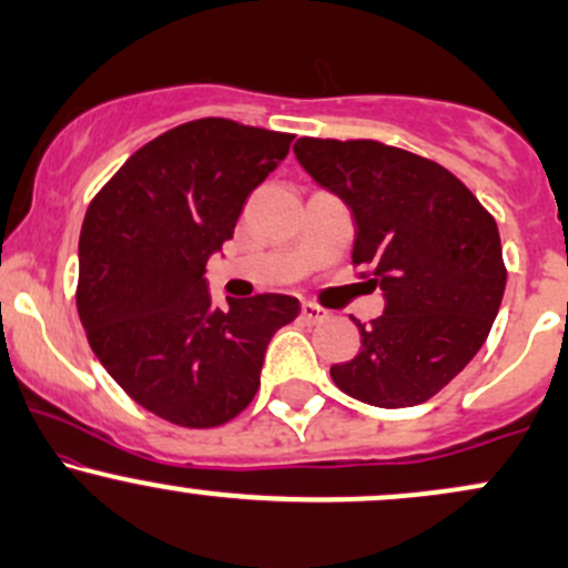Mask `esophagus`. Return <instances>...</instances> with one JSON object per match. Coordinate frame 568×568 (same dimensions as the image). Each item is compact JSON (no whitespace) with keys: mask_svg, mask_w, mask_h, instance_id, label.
I'll return each mask as SVG.
<instances>
[{"mask_svg":"<svg viewBox=\"0 0 568 568\" xmlns=\"http://www.w3.org/2000/svg\"><path fill=\"white\" fill-rule=\"evenodd\" d=\"M302 317L306 323H323L325 317H328V312H325L323 306H317L312 302H302Z\"/></svg>","mask_w":568,"mask_h":568,"instance_id":"1","label":"esophagus"}]
</instances>
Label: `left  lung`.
I'll return each instance as SVG.
<instances>
[{
  "mask_svg": "<svg viewBox=\"0 0 568 568\" xmlns=\"http://www.w3.org/2000/svg\"><path fill=\"white\" fill-rule=\"evenodd\" d=\"M296 160L355 216L352 264L384 291L357 323L361 352L331 366L342 393L379 408L419 406L484 347L507 270L497 221L452 171L382 141L298 139Z\"/></svg>",
  "mask_w": 568,
  "mask_h": 568,
  "instance_id": "left-lung-1",
  "label": "left lung"
}]
</instances>
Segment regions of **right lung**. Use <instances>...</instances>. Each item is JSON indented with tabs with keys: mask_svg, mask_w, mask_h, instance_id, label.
Returning <instances> with one entry per match:
<instances>
[{
	"mask_svg": "<svg viewBox=\"0 0 568 568\" xmlns=\"http://www.w3.org/2000/svg\"><path fill=\"white\" fill-rule=\"evenodd\" d=\"M291 141L224 116L184 122L130 154L84 213V334L109 376L171 425L219 427L247 408L266 344L302 310L283 293L219 310L202 277Z\"/></svg>",
	"mask_w": 568,
	"mask_h": 568,
	"instance_id": "add662e5",
	"label": "right lung"
}]
</instances>
